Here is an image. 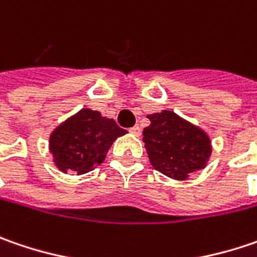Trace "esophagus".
<instances>
[{"instance_id":"esophagus-1","label":"esophagus","mask_w":257,"mask_h":257,"mask_svg":"<svg viewBox=\"0 0 257 257\" xmlns=\"http://www.w3.org/2000/svg\"><path fill=\"white\" fill-rule=\"evenodd\" d=\"M130 133L135 136H140V133H142V128H140L139 125H135V127H132V128H130Z\"/></svg>"}]
</instances>
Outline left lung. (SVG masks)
I'll use <instances>...</instances> for the list:
<instances>
[{"mask_svg": "<svg viewBox=\"0 0 257 257\" xmlns=\"http://www.w3.org/2000/svg\"><path fill=\"white\" fill-rule=\"evenodd\" d=\"M150 125L143 130V142L150 163L163 175L184 181L205 166L211 142L198 127L172 111L148 115Z\"/></svg>", "mask_w": 257, "mask_h": 257, "instance_id": "obj_1", "label": "left lung"}]
</instances>
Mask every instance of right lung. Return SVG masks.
Masks as SVG:
<instances>
[{
    "label": "right lung",
    "mask_w": 257,
    "mask_h": 257,
    "mask_svg": "<svg viewBox=\"0 0 257 257\" xmlns=\"http://www.w3.org/2000/svg\"><path fill=\"white\" fill-rule=\"evenodd\" d=\"M127 132L98 111L81 109L50 136V152L62 172H89L102 163L112 142Z\"/></svg>",
    "instance_id": "1"
}]
</instances>
